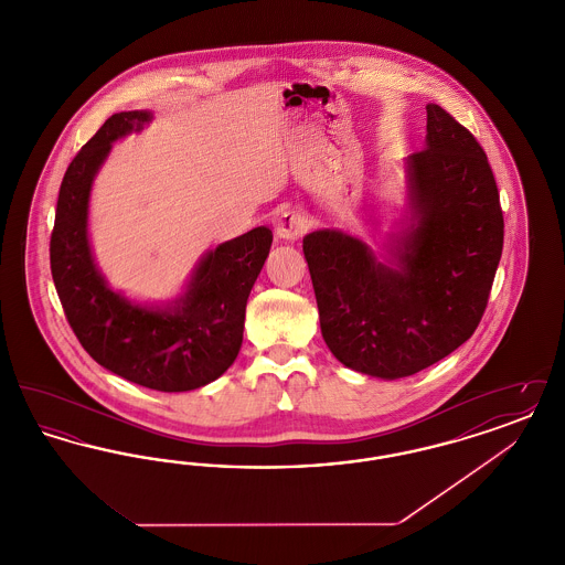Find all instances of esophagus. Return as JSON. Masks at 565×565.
<instances>
[{"label": "esophagus", "mask_w": 565, "mask_h": 565, "mask_svg": "<svg viewBox=\"0 0 565 565\" xmlns=\"http://www.w3.org/2000/svg\"><path fill=\"white\" fill-rule=\"evenodd\" d=\"M275 233L284 242H295L307 233V217L298 212H284L277 217Z\"/></svg>", "instance_id": "1"}]
</instances>
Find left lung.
I'll use <instances>...</instances> for the list:
<instances>
[{
	"label": "left lung",
	"mask_w": 565,
	"mask_h": 565,
	"mask_svg": "<svg viewBox=\"0 0 565 565\" xmlns=\"http://www.w3.org/2000/svg\"><path fill=\"white\" fill-rule=\"evenodd\" d=\"M426 109V146L404 161L406 215L383 247L387 260L339 228L302 239L328 350L387 381L428 369L472 337L504 245L481 143L440 106Z\"/></svg>",
	"instance_id": "left-lung-1"
}]
</instances>
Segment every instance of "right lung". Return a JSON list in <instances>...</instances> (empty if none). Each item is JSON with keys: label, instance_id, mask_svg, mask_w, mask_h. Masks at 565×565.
I'll list each match as a JSON object with an SVG mask.
<instances>
[{"label": "right lung", "instance_id": "1", "mask_svg": "<svg viewBox=\"0 0 565 565\" xmlns=\"http://www.w3.org/2000/svg\"><path fill=\"white\" fill-rule=\"evenodd\" d=\"M150 122L146 109L111 114L70 162L56 201L51 270L65 318L97 364L150 390L189 392L224 375L242 350L247 296L273 233L256 226L210 249L171 302L141 305L111 290L88 243L90 190L111 143Z\"/></svg>", "mask_w": 565, "mask_h": 565}]
</instances>
